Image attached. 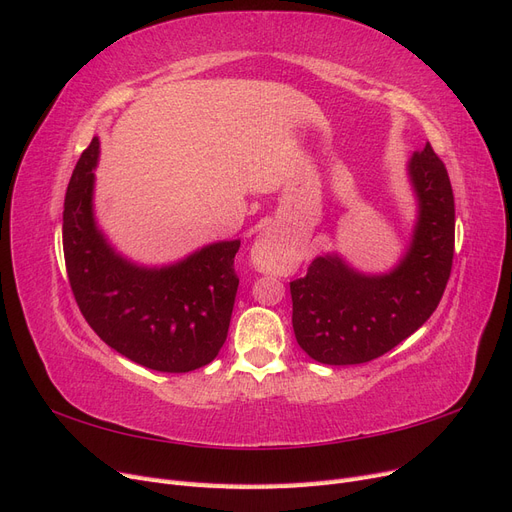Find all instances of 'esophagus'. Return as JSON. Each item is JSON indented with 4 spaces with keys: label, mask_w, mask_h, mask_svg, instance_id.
Segmentation results:
<instances>
[{
    "label": "esophagus",
    "mask_w": 512,
    "mask_h": 512,
    "mask_svg": "<svg viewBox=\"0 0 512 512\" xmlns=\"http://www.w3.org/2000/svg\"><path fill=\"white\" fill-rule=\"evenodd\" d=\"M252 260L260 271H280L286 265V254L277 247L273 237L260 235L252 247Z\"/></svg>",
    "instance_id": "esophagus-1"
}]
</instances>
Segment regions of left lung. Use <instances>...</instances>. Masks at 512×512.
<instances>
[{
    "mask_svg": "<svg viewBox=\"0 0 512 512\" xmlns=\"http://www.w3.org/2000/svg\"><path fill=\"white\" fill-rule=\"evenodd\" d=\"M408 177L418 218L408 252L389 273L367 275L342 256L324 254L290 282L294 337L318 363L374 361L436 312L453 267V188L429 143L410 158Z\"/></svg>",
    "mask_w": 512,
    "mask_h": 512,
    "instance_id": "obj_1",
    "label": "left lung"
}]
</instances>
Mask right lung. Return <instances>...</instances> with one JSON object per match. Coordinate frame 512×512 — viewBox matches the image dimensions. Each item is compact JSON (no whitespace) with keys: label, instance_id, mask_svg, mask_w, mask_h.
I'll return each instance as SVG.
<instances>
[{"label":"right lung","instance_id":"add662e5","mask_svg":"<svg viewBox=\"0 0 512 512\" xmlns=\"http://www.w3.org/2000/svg\"><path fill=\"white\" fill-rule=\"evenodd\" d=\"M98 138L76 162L64 200V258L76 305L104 344L130 361L185 374L226 342L241 241L200 247L175 265L141 267L113 250L94 215Z\"/></svg>","mask_w":512,"mask_h":512}]
</instances>
